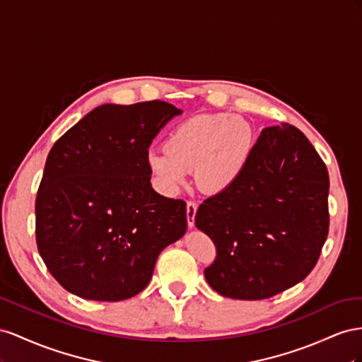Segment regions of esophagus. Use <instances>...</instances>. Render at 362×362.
I'll use <instances>...</instances> for the list:
<instances>
[{
	"mask_svg": "<svg viewBox=\"0 0 362 362\" xmlns=\"http://www.w3.org/2000/svg\"><path fill=\"white\" fill-rule=\"evenodd\" d=\"M197 203L195 202H188L187 203V218H188V226L194 227V220H195V212H197Z\"/></svg>",
	"mask_w": 362,
	"mask_h": 362,
	"instance_id": "34e87169",
	"label": "esophagus"
}]
</instances>
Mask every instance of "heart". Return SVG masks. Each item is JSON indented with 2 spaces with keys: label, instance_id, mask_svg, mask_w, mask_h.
I'll return each mask as SVG.
<instances>
[{
  "label": "heart",
  "instance_id": "b5f03b06",
  "mask_svg": "<svg viewBox=\"0 0 362 362\" xmlns=\"http://www.w3.org/2000/svg\"><path fill=\"white\" fill-rule=\"evenodd\" d=\"M249 121L229 113H204L175 126L165 148L147 153V167L165 192H175L194 171L203 191L221 192L240 179L252 156Z\"/></svg>",
  "mask_w": 362,
  "mask_h": 362
}]
</instances>
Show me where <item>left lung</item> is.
Masks as SVG:
<instances>
[{"mask_svg":"<svg viewBox=\"0 0 362 362\" xmlns=\"http://www.w3.org/2000/svg\"><path fill=\"white\" fill-rule=\"evenodd\" d=\"M327 168L303 133L290 124L264 129L240 179L195 214L216 247L206 281L240 300L302 282L327 238Z\"/></svg>","mask_w":362,"mask_h":362,"instance_id":"obj_1","label":"left lung"}]
</instances>
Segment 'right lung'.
Here are the masks:
<instances>
[{
    "mask_svg": "<svg viewBox=\"0 0 362 362\" xmlns=\"http://www.w3.org/2000/svg\"><path fill=\"white\" fill-rule=\"evenodd\" d=\"M182 110L165 101L103 105L49 150L36 197L37 250L86 300L119 302L150 282L159 253L187 232V203L151 188L150 144Z\"/></svg>",
    "mask_w": 362,
    "mask_h": 362,
    "instance_id": "obj_1",
    "label": "right lung"
}]
</instances>
